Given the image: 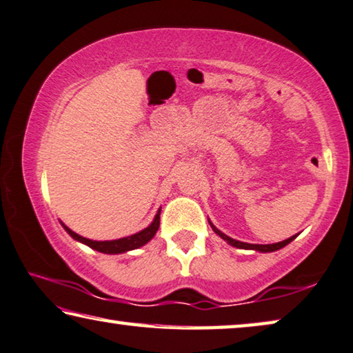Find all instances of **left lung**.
Instances as JSON below:
<instances>
[{"instance_id": "left-lung-1", "label": "left lung", "mask_w": 353, "mask_h": 353, "mask_svg": "<svg viewBox=\"0 0 353 353\" xmlns=\"http://www.w3.org/2000/svg\"><path fill=\"white\" fill-rule=\"evenodd\" d=\"M209 225H210V228L214 229V232L216 234V236H220L223 240H225V242H228L229 245H231V247H236V248H240V250H254V251H259V253H272V251H278V250H281V248H284L286 247V245H289L290 242H292V240L297 237V236H292V237H289V239H286V240H283V242H278V243H268V245H256V243H247V242H240V240H236V239H232V237H229V236H226L225 232H221L220 229H218L214 223H212L210 220H209Z\"/></svg>"}]
</instances>
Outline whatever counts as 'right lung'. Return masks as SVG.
Here are the masks:
<instances>
[{
	"label": "right lung",
	"instance_id": "1",
	"mask_svg": "<svg viewBox=\"0 0 353 353\" xmlns=\"http://www.w3.org/2000/svg\"><path fill=\"white\" fill-rule=\"evenodd\" d=\"M160 210L161 209H159V212L155 214L152 223H150L148 228H144L143 231L132 234V236L122 237V239H116V240H91V239H86V237L80 236V234L74 232L70 228H67L63 221H61V225H63V228L65 229L67 234H69L72 239L83 245H88L89 248L96 250V251H99V253L121 254V253H127V251L141 248L149 242V240H152V237L155 236V232L159 231V226H160Z\"/></svg>",
	"mask_w": 353,
	"mask_h": 353
}]
</instances>
